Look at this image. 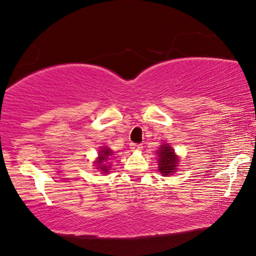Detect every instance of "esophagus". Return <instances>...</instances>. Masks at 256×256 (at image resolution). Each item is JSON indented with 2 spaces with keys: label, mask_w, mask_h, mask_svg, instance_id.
<instances>
[{
  "label": "esophagus",
  "mask_w": 256,
  "mask_h": 256,
  "mask_svg": "<svg viewBox=\"0 0 256 256\" xmlns=\"http://www.w3.org/2000/svg\"><path fill=\"white\" fill-rule=\"evenodd\" d=\"M130 148H131V150H133V152H140L141 150H142V146H141L140 144L131 142L130 144Z\"/></svg>",
  "instance_id": "esophagus-1"
}]
</instances>
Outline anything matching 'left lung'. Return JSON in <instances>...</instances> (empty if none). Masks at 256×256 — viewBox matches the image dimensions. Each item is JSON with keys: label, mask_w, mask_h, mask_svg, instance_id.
I'll return each instance as SVG.
<instances>
[{"label": "left lung", "mask_w": 256, "mask_h": 256, "mask_svg": "<svg viewBox=\"0 0 256 256\" xmlns=\"http://www.w3.org/2000/svg\"><path fill=\"white\" fill-rule=\"evenodd\" d=\"M158 170L163 176H168L176 170L178 158L174 155V152L169 144H164L158 152Z\"/></svg>", "instance_id": "left-lung-1"}]
</instances>
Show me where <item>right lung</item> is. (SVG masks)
Masks as SVG:
<instances>
[{
    "instance_id": "1",
    "label": "right lung",
    "mask_w": 256,
    "mask_h": 256,
    "mask_svg": "<svg viewBox=\"0 0 256 256\" xmlns=\"http://www.w3.org/2000/svg\"><path fill=\"white\" fill-rule=\"evenodd\" d=\"M112 150H108V148H104V150H102L101 152H100V156H98V166H101L100 169L104 171V174L108 172V169H106V166H104V161H106V160L110 158V156H112Z\"/></svg>"
}]
</instances>
